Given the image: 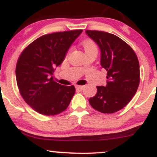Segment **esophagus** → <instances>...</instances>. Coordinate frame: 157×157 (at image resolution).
<instances>
[{"label":"esophagus","instance_id":"1","mask_svg":"<svg viewBox=\"0 0 157 157\" xmlns=\"http://www.w3.org/2000/svg\"><path fill=\"white\" fill-rule=\"evenodd\" d=\"M75 87L77 90H83V87H84V86H78V85H77Z\"/></svg>","mask_w":157,"mask_h":157}]
</instances>
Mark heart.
<instances>
[{
  "label": "heart",
  "instance_id": "b5f03b06",
  "mask_svg": "<svg viewBox=\"0 0 157 157\" xmlns=\"http://www.w3.org/2000/svg\"><path fill=\"white\" fill-rule=\"evenodd\" d=\"M82 46L85 51V53L87 54L91 52H97V46L96 43L91 39H86L82 42Z\"/></svg>",
  "mask_w": 157,
  "mask_h": 157
}]
</instances>
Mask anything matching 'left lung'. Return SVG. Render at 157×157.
Segmentation results:
<instances>
[{
  "instance_id": "1",
  "label": "left lung",
  "mask_w": 157,
  "mask_h": 157,
  "mask_svg": "<svg viewBox=\"0 0 157 157\" xmlns=\"http://www.w3.org/2000/svg\"><path fill=\"white\" fill-rule=\"evenodd\" d=\"M100 48V64L107 71L106 86H98L90 98L91 106L102 113H114L128 105L140 83V65L132 48L118 36L102 31L86 30Z\"/></svg>"
}]
</instances>
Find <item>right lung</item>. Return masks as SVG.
Returning a JSON list of instances; mask_svg holds the SVG:
<instances>
[{
	"label": "right lung",
	"mask_w": 157,
	"mask_h": 157,
	"mask_svg": "<svg viewBox=\"0 0 157 157\" xmlns=\"http://www.w3.org/2000/svg\"><path fill=\"white\" fill-rule=\"evenodd\" d=\"M82 29L45 35L29 44L17 61L16 78L25 102L38 113L55 115L67 109L75 93L74 86L53 80L55 67L64 61Z\"/></svg>",
	"instance_id": "right-lung-1"
}]
</instances>
